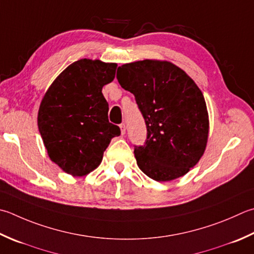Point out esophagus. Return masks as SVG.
<instances>
[{"label":"esophagus","mask_w":254,"mask_h":254,"mask_svg":"<svg viewBox=\"0 0 254 254\" xmlns=\"http://www.w3.org/2000/svg\"><path fill=\"white\" fill-rule=\"evenodd\" d=\"M120 130H121V134H122V135H124V134H126V132H127L126 124H124V123L120 124Z\"/></svg>","instance_id":"34e87169"}]
</instances>
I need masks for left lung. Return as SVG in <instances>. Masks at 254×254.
Masks as SVG:
<instances>
[{
	"label": "left lung",
	"instance_id": "1",
	"mask_svg": "<svg viewBox=\"0 0 254 254\" xmlns=\"http://www.w3.org/2000/svg\"><path fill=\"white\" fill-rule=\"evenodd\" d=\"M117 79L134 94L146 124L145 143L134 146L137 166L156 182L185 175L203 155L209 133L200 89L176 64L153 59L122 64Z\"/></svg>",
	"mask_w": 254,
	"mask_h": 254
}]
</instances>
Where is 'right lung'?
I'll return each mask as SVG.
<instances>
[{
	"instance_id": "right-lung-1",
	"label": "right lung",
	"mask_w": 254,
	"mask_h": 254,
	"mask_svg": "<svg viewBox=\"0 0 254 254\" xmlns=\"http://www.w3.org/2000/svg\"><path fill=\"white\" fill-rule=\"evenodd\" d=\"M117 64L92 59L72 63L48 88L37 124L48 156L64 172L84 176L100 165L120 127L108 120L104 84L116 77Z\"/></svg>"
}]
</instances>
